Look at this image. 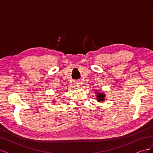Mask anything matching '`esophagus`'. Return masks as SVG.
<instances>
[{"instance_id":"esophagus-1","label":"esophagus","mask_w":153,"mask_h":153,"mask_svg":"<svg viewBox=\"0 0 153 153\" xmlns=\"http://www.w3.org/2000/svg\"><path fill=\"white\" fill-rule=\"evenodd\" d=\"M75 85L76 87H79L80 85H81V83L80 82H75Z\"/></svg>"}]
</instances>
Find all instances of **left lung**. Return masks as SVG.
Instances as JSON below:
<instances>
[{
    "label": "left lung",
    "mask_w": 153,
    "mask_h": 153,
    "mask_svg": "<svg viewBox=\"0 0 153 153\" xmlns=\"http://www.w3.org/2000/svg\"><path fill=\"white\" fill-rule=\"evenodd\" d=\"M96 100H98V102H101V101H104L105 98V94L104 92H100L96 91Z\"/></svg>",
    "instance_id": "left-lung-1"
}]
</instances>
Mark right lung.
<instances>
[{
    "mask_svg": "<svg viewBox=\"0 0 153 153\" xmlns=\"http://www.w3.org/2000/svg\"><path fill=\"white\" fill-rule=\"evenodd\" d=\"M54 102H55V101H54Z\"/></svg>",
    "mask_w": 153,
    "mask_h": 153,
    "instance_id": "right-lung-1",
    "label": "right lung"
}]
</instances>
